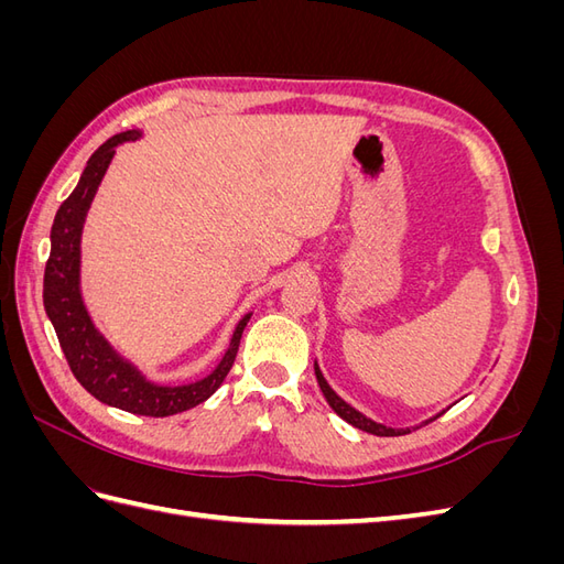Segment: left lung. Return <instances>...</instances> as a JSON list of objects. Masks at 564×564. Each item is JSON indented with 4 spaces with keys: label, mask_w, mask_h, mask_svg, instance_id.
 Here are the masks:
<instances>
[{
    "label": "left lung",
    "mask_w": 564,
    "mask_h": 564,
    "mask_svg": "<svg viewBox=\"0 0 564 564\" xmlns=\"http://www.w3.org/2000/svg\"><path fill=\"white\" fill-rule=\"evenodd\" d=\"M315 377H317V383H319L322 395L327 398L329 406L334 409V412H336L340 419L348 421L350 425H355V429H360V431L371 433V435H379V437H395V435H406V433H412L409 429H388V425L377 423V421H371V419H367L365 414L357 412V409H352L346 400H340V398L336 395V392L332 390V386L327 383V379L322 377V371H319L317 362H315ZM437 416H442V414H437ZM437 416H433V419H429V421H435ZM429 421H425V423H429ZM425 423H423V425H425Z\"/></svg>",
    "instance_id": "obj_1"
}]
</instances>
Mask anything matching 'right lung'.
<instances>
[{
  "mask_svg": "<svg viewBox=\"0 0 564 564\" xmlns=\"http://www.w3.org/2000/svg\"><path fill=\"white\" fill-rule=\"evenodd\" d=\"M135 139H141V131L133 129L117 133L100 145L84 166L77 187L56 212L54 226H51V253L44 270V311L54 324L58 344L75 379L96 400L124 409L129 414L160 419L185 412V409H193L214 395L235 362L251 313L237 322L230 346L209 377L183 386H160L148 381L96 329L79 289L82 230L98 185L115 158V148Z\"/></svg>",
  "mask_w": 564,
  "mask_h": 564,
  "instance_id": "obj_1",
  "label": "right lung"
}]
</instances>
